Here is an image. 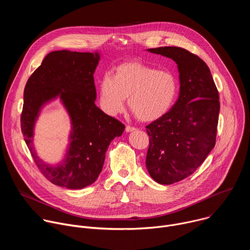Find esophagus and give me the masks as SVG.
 <instances>
[{"mask_svg": "<svg viewBox=\"0 0 250 250\" xmlns=\"http://www.w3.org/2000/svg\"><path fill=\"white\" fill-rule=\"evenodd\" d=\"M136 128L134 127V126H130V125H126L125 126V131L126 132H130V131H133V130H135Z\"/></svg>", "mask_w": 250, "mask_h": 250, "instance_id": "1", "label": "esophagus"}]
</instances>
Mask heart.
Returning a JSON list of instances; mask_svg holds the SVG:
<instances>
[{
  "mask_svg": "<svg viewBox=\"0 0 250 250\" xmlns=\"http://www.w3.org/2000/svg\"><path fill=\"white\" fill-rule=\"evenodd\" d=\"M179 83L169 70L128 61L118 65L113 76L104 75L99 83L100 103L103 110L111 116L128 106L142 122H153L166 115L175 103Z\"/></svg>",
  "mask_w": 250,
  "mask_h": 250,
  "instance_id": "heart-1",
  "label": "heart"
}]
</instances>
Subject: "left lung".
<instances>
[{"instance_id": "8db88e82", "label": "left lung", "mask_w": 250, "mask_h": 250, "mask_svg": "<svg viewBox=\"0 0 250 250\" xmlns=\"http://www.w3.org/2000/svg\"><path fill=\"white\" fill-rule=\"evenodd\" d=\"M147 51L171 58L179 71L178 100L166 115L146 125V168L155 182L170 185L193 174L215 147L220 97L208 65L199 56L176 46Z\"/></svg>"}]
</instances>
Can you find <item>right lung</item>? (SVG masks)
Instances as JSON below:
<instances>
[{
    "instance_id": "right-lung-1",
    "label": "right lung",
    "mask_w": 250,
    "mask_h": 250,
    "mask_svg": "<svg viewBox=\"0 0 250 250\" xmlns=\"http://www.w3.org/2000/svg\"><path fill=\"white\" fill-rule=\"evenodd\" d=\"M99 61L98 51H52L31 74L23 92L21 125L25 144L46 179L67 189H82L97 180L111 141L125 130L121 122L95 104L93 75ZM57 97L71 121L70 144L64 159L57 166H50L37 156L33 134L42 106Z\"/></svg>"
}]
</instances>
